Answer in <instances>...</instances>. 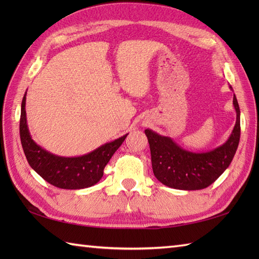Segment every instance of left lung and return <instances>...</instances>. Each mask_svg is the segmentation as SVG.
<instances>
[{"label": "left lung", "instance_id": "1", "mask_svg": "<svg viewBox=\"0 0 259 259\" xmlns=\"http://www.w3.org/2000/svg\"><path fill=\"white\" fill-rule=\"evenodd\" d=\"M233 104L237 115L233 133L225 144L210 151L186 150L170 137L158 135L151 129L145 130L153 174L161 184L179 190H199L221 177L233 161L240 138V110L235 96Z\"/></svg>", "mask_w": 259, "mask_h": 259}]
</instances>
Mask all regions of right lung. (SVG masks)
<instances>
[{
  "instance_id": "right-lung-1",
  "label": "right lung",
  "mask_w": 259,
  "mask_h": 259,
  "mask_svg": "<svg viewBox=\"0 0 259 259\" xmlns=\"http://www.w3.org/2000/svg\"><path fill=\"white\" fill-rule=\"evenodd\" d=\"M25 101L26 93L21 104L20 138L31 168L49 184L58 188L83 189L96 185L102 178L104 167L122 145L128 134L83 156L61 157L53 155L32 139L26 123Z\"/></svg>"
}]
</instances>
